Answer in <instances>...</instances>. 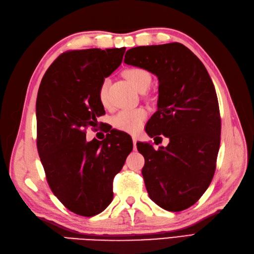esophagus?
<instances>
[{
    "mask_svg": "<svg viewBox=\"0 0 254 254\" xmlns=\"http://www.w3.org/2000/svg\"><path fill=\"white\" fill-rule=\"evenodd\" d=\"M132 142H133L134 149H136V137L135 136H132Z\"/></svg>",
    "mask_w": 254,
    "mask_h": 254,
    "instance_id": "1",
    "label": "esophagus"
}]
</instances>
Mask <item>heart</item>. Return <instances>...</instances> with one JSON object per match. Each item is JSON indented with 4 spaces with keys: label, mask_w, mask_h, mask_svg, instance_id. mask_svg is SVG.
<instances>
[{
    "label": "heart",
    "mask_w": 254,
    "mask_h": 254,
    "mask_svg": "<svg viewBox=\"0 0 254 254\" xmlns=\"http://www.w3.org/2000/svg\"><path fill=\"white\" fill-rule=\"evenodd\" d=\"M125 77L133 84V87L140 92L147 90L151 82V75L148 71L142 67H129L124 72ZM109 81L104 79L99 84L97 96L99 102L104 107L109 106L108 96ZM146 118V111L143 108H135L130 110H122L117 113L112 119L113 126L128 133H136L142 127L143 122Z\"/></svg>",
    "instance_id": "b5f03b06"
}]
</instances>
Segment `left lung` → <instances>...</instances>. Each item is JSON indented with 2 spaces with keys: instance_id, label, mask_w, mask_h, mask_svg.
<instances>
[{
  "instance_id": "8db88e82",
  "label": "left lung",
  "mask_w": 254,
  "mask_h": 254,
  "mask_svg": "<svg viewBox=\"0 0 254 254\" xmlns=\"http://www.w3.org/2000/svg\"><path fill=\"white\" fill-rule=\"evenodd\" d=\"M124 63L159 80L158 110L145 130L155 143L163 136L170 143L158 149L136 143L149 198L166 211L186 210L203 195L216 168L221 122L212 79L195 54L178 42L130 49Z\"/></svg>"
}]
</instances>
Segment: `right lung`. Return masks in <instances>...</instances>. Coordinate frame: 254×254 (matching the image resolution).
<instances>
[{
	"mask_svg": "<svg viewBox=\"0 0 254 254\" xmlns=\"http://www.w3.org/2000/svg\"><path fill=\"white\" fill-rule=\"evenodd\" d=\"M126 49L67 51L45 72L36 103L37 148L49 186L71 212L91 217L113 198V178L132 150L131 137L112 129L88 142L105 113L99 84L120 66Z\"/></svg>",
	"mask_w": 254,
	"mask_h": 254,
	"instance_id": "1",
	"label": "right lung"
}]
</instances>
